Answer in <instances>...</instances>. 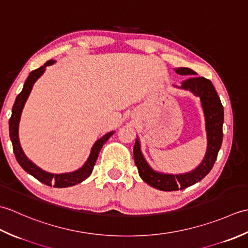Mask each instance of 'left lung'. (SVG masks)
I'll list each match as a JSON object with an SVG mask.
<instances>
[{
  "label": "left lung",
  "instance_id": "8db88e82",
  "mask_svg": "<svg viewBox=\"0 0 248 248\" xmlns=\"http://www.w3.org/2000/svg\"><path fill=\"white\" fill-rule=\"evenodd\" d=\"M176 72L180 76L197 75L196 72L186 67L178 68ZM180 88L187 89L200 98L204 114L205 131H207V151L202 162L194 170L183 175H170L152 170L144 155H141L139 139L136 140L133 155L140 176L150 186L161 191L183 189L202 180L212 170L223 141L224 108L212 82L205 78L193 77L183 81Z\"/></svg>",
  "mask_w": 248,
  "mask_h": 248
}]
</instances>
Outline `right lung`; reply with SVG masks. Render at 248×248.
Wrapping results in <instances>:
<instances>
[{
  "mask_svg": "<svg viewBox=\"0 0 248 248\" xmlns=\"http://www.w3.org/2000/svg\"><path fill=\"white\" fill-rule=\"evenodd\" d=\"M54 62L55 61L53 60L48 61L44 66H41L40 68H38V69L31 71L30 73V76L28 77V78H26L22 92L18 94L14 103L12 117L9 119V136L13 143V149H14L16 159H17L20 166L22 167L26 172H29L30 175L36 178L37 180H39L40 182H43L49 186H53L54 187H68V186H76L78 183H81L82 181H84L85 179H87L92 175L93 166L96 164L100 150H101L102 146L105 144V141H107L110 136L114 134V131L103 135L101 139L98 140L96 143H94V145L92 148L91 155H89V157L85 162V164H84L81 168H78V170L76 171L67 172V173H59V175H57V173L46 172L41 170V168H39L38 166H36L33 162L30 161L28 157H26L22 148H21L20 146L19 136H18L21 113H22L23 107L26 102V100L29 98V94L31 91V88H33L34 83L37 81V78H40V76L45 72L46 67L54 64Z\"/></svg>",
  "mask_w": 248,
  "mask_h": 248,
  "instance_id": "add662e5",
  "label": "right lung"
}]
</instances>
